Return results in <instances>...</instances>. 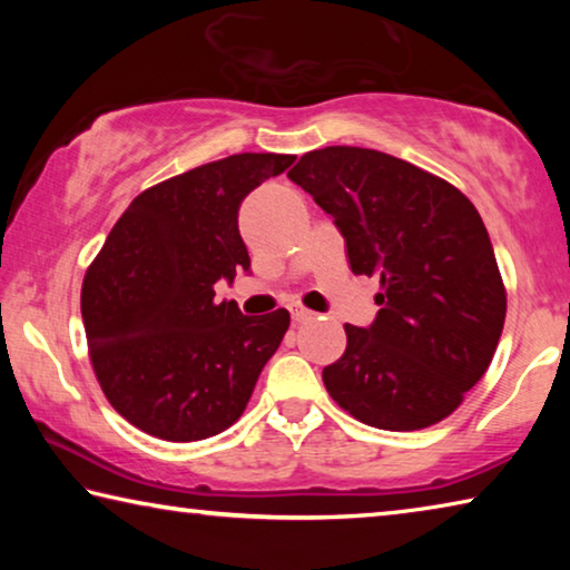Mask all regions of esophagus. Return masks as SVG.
Here are the masks:
<instances>
[{
	"label": "esophagus",
	"mask_w": 570,
	"mask_h": 570,
	"mask_svg": "<svg viewBox=\"0 0 570 570\" xmlns=\"http://www.w3.org/2000/svg\"><path fill=\"white\" fill-rule=\"evenodd\" d=\"M288 312H292V320H294L296 324H304V322H308V320H314V314L306 312L304 306L292 304V306H288Z\"/></svg>",
	"instance_id": "1"
}]
</instances>
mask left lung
Wrapping results in <instances>:
<instances>
[{
    "instance_id": "left-lung-1",
    "label": "left lung",
    "mask_w": 570,
    "mask_h": 570,
    "mask_svg": "<svg viewBox=\"0 0 570 570\" xmlns=\"http://www.w3.org/2000/svg\"><path fill=\"white\" fill-rule=\"evenodd\" d=\"M334 218L356 276H377L380 312L346 324V352L324 366L332 400L380 430H422L485 374L505 322V288L475 206L387 153L332 146L288 170Z\"/></svg>"
}]
</instances>
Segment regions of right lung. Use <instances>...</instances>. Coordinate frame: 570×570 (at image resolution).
Segmentation results:
<instances>
[{
    "label": "right lung",
    "mask_w": 570,
    "mask_h": 570,
    "mask_svg": "<svg viewBox=\"0 0 570 570\" xmlns=\"http://www.w3.org/2000/svg\"><path fill=\"white\" fill-rule=\"evenodd\" d=\"M296 156L238 153L142 190L85 274L82 322L105 397L168 442L214 438L250 400L286 308L240 314L216 284L250 274L238 206Z\"/></svg>",
    "instance_id": "obj_1"
}]
</instances>
